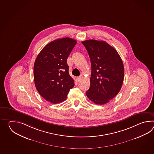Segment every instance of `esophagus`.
Returning <instances> with one entry per match:
<instances>
[{
    "label": "esophagus",
    "instance_id": "34e87169",
    "mask_svg": "<svg viewBox=\"0 0 154 154\" xmlns=\"http://www.w3.org/2000/svg\"><path fill=\"white\" fill-rule=\"evenodd\" d=\"M82 76H79V77H78V78H77V81L78 82H80L82 80Z\"/></svg>",
    "mask_w": 154,
    "mask_h": 154
}]
</instances>
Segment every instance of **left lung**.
Instances as JSON below:
<instances>
[{
    "label": "left lung",
    "instance_id": "left-lung-1",
    "mask_svg": "<svg viewBox=\"0 0 154 154\" xmlns=\"http://www.w3.org/2000/svg\"><path fill=\"white\" fill-rule=\"evenodd\" d=\"M90 58L91 74L87 97L97 105H104L114 98L121 90L125 69L117 51L103 41H82Z\"/></svg>",
    "mask_w": 154,
    "mask_h": 154
}]
</instances>
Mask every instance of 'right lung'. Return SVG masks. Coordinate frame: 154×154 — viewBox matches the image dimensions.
Wrapping results in <instances>:
<instances>
[{
	"mask_svg": "<svg viewBox=\"0 0 154 154\" xmlns=\"http://www.w3.org/2000/svg\"><path fill=\"white\" fill-rule=\"evenodd\" d=\"M76 41L69 37L53 41L37 57L33 66L36 89L43 98L54 104L66 100L74 80L69 74L66 60Z\"/></svg>",
	"mask_w": 154,
	"mask_h": 154,
	"instance_id": "obj_1",
	"label": "right lung"
}]
</instances>
